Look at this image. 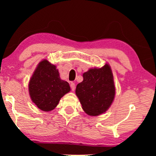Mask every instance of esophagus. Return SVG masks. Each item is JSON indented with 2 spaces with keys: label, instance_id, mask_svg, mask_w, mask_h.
I'll return each mask as SVG.
<instances>
[{
  "label": "esophagus",
  "instance_id": "obj_1",
  "mask_svg": "<svg viewBox=\"0 0 156 156\" xmlns=\"http://www.w3.org/2000/svg\"><path fill=\"white\" fill-rule=\"evenodd\" d=\"M70 87H71L72 91H74L75 90V84L74 82H71L70 83Z\"/></svg>",
  "mask_w": 156,
  "mask_h": 156
}]
</instances>
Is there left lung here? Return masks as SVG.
Here are the masks:
<instances>
[{
  "label": "left lung",
  "mask_w": 156,
  "mask_h": 156,
  "mask_svg": "<svg viewBox=\"0 0 156 156\" xmlns=\"http://www.w3.org/2000/svg\"><path fill=\"white\" fill-rule=\"evenodd\" d=\"M114 77L108 64L101 68L89 69L83 74V81L76 85L75 93L85 113L90 116L103 114L115 97Z\"/></svg>",
  "instance_id": "left-lung-1"
}]
</instances>
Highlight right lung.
<instances>
[{"label":"right lung","mask_w":156,"mask_h":156,"mask_svg":"<svg viewBox=\"0 0 156 156\" xmlns=\"http://www.w3.org/2000/svg\"><path fill=\"white\" fill-rule=\"evenodd\" d=\"M28 88L32 101L44 112L54 109L61 98L70 91L69 83L61 80L56 66L47 59L38 64Z\"/></svg>","instance_id":"1"}]
</instances>
